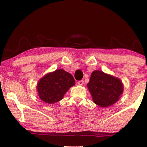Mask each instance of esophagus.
Segmentation results:
<instances>
[{
	"instance_id": "1",
	"label": "esophagus",
	"mask_w": 147,
	"mask_h": 147,
	"mask_svg": "<svg viewBox=\"0 0 147 147\" xmlns=\"http://www.w3.org/2000/svg\"><path fill=\"white\" fill-rule=\"evenodd\" d=\"M78 84L79 86H83L84 84V81L83 80H80L78 82Z\"/></svg>"
}]
</instances>
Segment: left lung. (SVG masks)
<instances>
[{
	"label": "left lung",
	"mask_w": 147,
	"mask_h": 147,
	"mask_svg": "<svg viewBox=\"0 0 147 147\" xmlns=\"http://www.w3.org/2000/svg\"><path fill=\"white\" fill-rule=\"evenodd\" d=\"M88 88L94 103L102 108L115 104L123 93L120 80L100 71L91 73Z\"/></svg>",
	"instance_id": "8db88e82"
}]
</instances>
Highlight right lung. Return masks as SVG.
Here are the masks:
<instances>
[{"instance_id":"obj_1","label":"right lung","mask_w":147,"mask_h":147,"mask_svg":"<svg viewBox=\"0 0 147 147\" xmlns=\"http://www.w3.org/2000/svg\"><path fill=\"white\" fill-rule=\"evenodd\" d=\"M74 84L75 80L70 73L63 69H58L39 80L37 91L41 100L51 104L61 100Z\"/></svg>"}]
</instances>
